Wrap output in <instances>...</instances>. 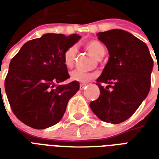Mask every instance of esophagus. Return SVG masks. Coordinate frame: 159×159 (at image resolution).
Here are the masks:
<instances>
[{
    "instance_id": "obj_1",
    "label": "esophagus",
    "mask_w": 159,
    "mask_h": 159,
    "mask_svg": "<svg viewBox=\"0 0 159 159\" xmlns=\"http://www.w3.org/2000/svg\"><path fill=\"white\" fill-rule=\"evenodd\" d=\"M87 86V84H84V83H80V89H83L85 87Z\"/></svg>"
}]
</instances>
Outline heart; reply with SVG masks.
<instances>
[{"mask_svg":"<svg viewBox=\"0 0 159 159\" xmlns=\"http://www.w3.org/2000/svg\"><path fill=\"white\" fill-rule=\"evenodd\" d=\"M85 48L96 59H101L106 52V48L100 42L98 41H89L85 44ZM76 54V48L75 46H70L66 49L63 54L64 64L67 68L72 67L75 62ZM70 77L72 81L79 83H88L94 77V74L88 72L83 70L76 69L70 72Z\"/></svg>","mask_w":159,"mask_h":159,"instance_id":"heart-1","label":"heart"}]
</instances>
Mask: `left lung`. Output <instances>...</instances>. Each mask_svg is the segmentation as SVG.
I'll return each mask as SVG.
<instances>
[{"label": "left lung", "mask_w": 159, "mask_h": 159, "mask_svg": "<svg viewBox=\"0 0 159 159\" xmlns=\"http://www.w3.org/2000/svg\"><path fill=\"white\" fill-rule=\"evenodd\" d=\"M97 36L110 57L97 79L100 95L89 107L100 120L120 123L135 112L149 93L153 59L147 44L128 31L114 29Z\"/></svg>", "instance_id": "1"}]
</instances>
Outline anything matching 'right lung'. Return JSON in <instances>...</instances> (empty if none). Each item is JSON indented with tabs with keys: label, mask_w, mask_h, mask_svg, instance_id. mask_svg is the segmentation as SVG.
Segmentation results:
<instances>
[{
	"label": "right lung",
	"mask_w": 159,
	"mask_h": 159,
	"mask_svg": "<svg viewBox=\"0 0 159 159\" xmlns=\"http://www.w3.org/2000/svg\"><path fill=\"white\" fill-rule=\"evenodd\" d=\"M80 38L76 34H45L25 43L12 58L5 90L12 112L22 123L42 129L62 118L80 87L76 81L58 85L70 77L63 54Z\"/></svg>",
	"instance_id": "add662e5"
}]
</instances>
